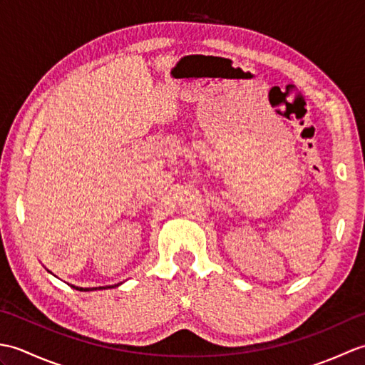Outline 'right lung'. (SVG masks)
I'll return each instance as SVG.
<instances>
[{"instance_id":"obj_1","label":"right lung","mask_w":365,"mask_h":365,"mask_svg":"<svg viewBox=\"0 0 365 365\" xmlns=\"http://www.w3.org/2000/svg\"><path fill=\"white\" fill-rule=\"evenodd\" d=\"M119 285V284H118ZM75 287V285H73ZM113 287H115V285H113ZM76 290H80V292H89V290H97V287L96 289H81V287H75ZM98 289H110V287H98Z\"/></svg>"}]
</instances>
